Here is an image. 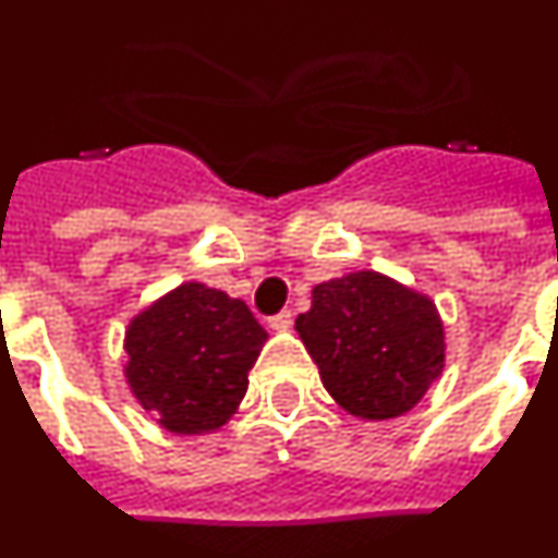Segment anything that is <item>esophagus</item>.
<instances>
[{
  "instance_id": "34e87169",
  "label": "esophagus",
  "mask_w": 558,
  "mask_h": 558,
  "mask_svg": "<svg viewBox=\"0 0 558 558\" xmlns=\"http://www.w3.org/2000/svg\"><path fill=\"white\" fill-rule=\"evenodd\" d=\"M268 324L270 329H290L293 327V313H290V310H282V313L270 315Z\"/></svg>"
}]
</instances>
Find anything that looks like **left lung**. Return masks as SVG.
Wrapping results in <instances>:
<instances>
[{"mask_svg": "<svg viewBox=\"0 0 558 558\" xmlns=\"http://www.w3.org/2000/svg\"><path fill=\"white\" fill-rule=\"evenodd\" d=\"M295 329L324 388L363 418L411 411L445 366L436 304L374 270L315 284L313 307Z\"/></svg>", "mask_w": 558, "mask_h": 558, "instance_id": "8db88e82", "label": "left lung"}]
</instances>
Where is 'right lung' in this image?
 Masks as SVG:
<instances>
[{
  "label": "right lung",
  "mask_w": 558,
  "mask_h": 558,
  "mask_svg": "<svg viewBox=\"0 0 558 558\" xmlns=\"http://www.w3.org/2000/svg\"><path fill=\"white\" fill-rule=\"evenodd\" d=\"M265 338L245 302L186 282L131 322L125 377L167 430H218L245 397Z\"/></svg>",
  "instance_id": "1"
}]
</instances>
